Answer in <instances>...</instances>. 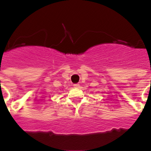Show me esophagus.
<instances>
[{"label": "esophagus", "mask_w": 151, "mask_h": 151, "mask_svg": "<svg viewBox=\"0 0 151 151\" xmlns=\"http://www.w3.org/2000/svg\"><path fill=\"white\" fill-rule=\"evenodd\" d=\"M73 86H74V88H78L79 87V85H78V84H74Z\"/></svg>", "instance_id": "esophagus-1"}]
</instances>
